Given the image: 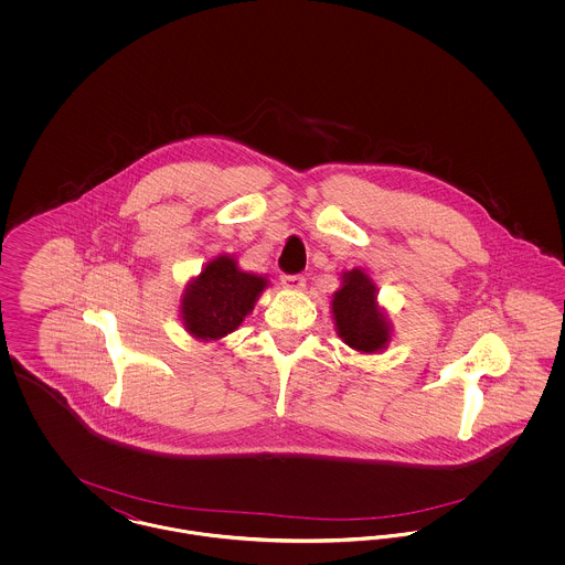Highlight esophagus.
<instances>
[{
  "label": "esophagus",
  "mask_w": 565,
  "mask_h": 565,
  "mask_svg": "<svg viewBox=\"0 0 565 565\" xmlns=\"http://www.w3.org/2000/svg\"><path fill=\"white\" fill-rule=\"evenodd\" d=\"M281 284L288 290H302L305 288V277L302 275H281Z\"/></svg>",
  "instance_id": "1"
}]
</instances>
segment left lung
Masks as SVG:
<instances>
[{
  "label": "left lung",
  "mask_w": 565,
  "mask_h": 565,
  "mask_svg": "<svg viewBox=\"0 0 565 565\" xmlns=\"http://www.w3.org/2000/svg\"><path fill=\"white\" fill-rule=\"evenodd\" d=\"M337 334L351 350L375 353L390 341V322L376 305V288L360 269L343 273V286L332 295Z\"/></svg>",
  "instance_id": "8db88e82"
}]
</instances>
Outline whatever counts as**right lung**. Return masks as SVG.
Returning <instances> with one entry per match:
<instances>
[{"instance_id":"right-lung-1","label":"right lung","mask_w":565,"mask_h":565,"mask_svg":"<svg viewBox=\"0 0 565 565\" xmlns=\"http://www.w3.org/2000/svg\"><path fill=\"white\" fill-rule=\"evenodd\" d=\"M265 288V277L237 269L231 256H217L186 286L180 307L184 326L196 339H222L239 328Z\"/></svg>"}]
</instances>
